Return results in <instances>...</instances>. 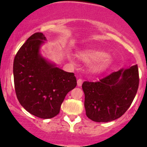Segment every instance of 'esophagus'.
<instances>
[{
	"mask_svg": "<svg viewBox=\"0 0 147 147\" xmlns=\"http://www.w3.org/2000/svg\"><path fill=\"white\" fill-rule=\"evenodd\" d=\"M82 84V79H78V87H81Z\"/></svg>",
	"mask_w": 147,
	"mask_h": 147,
	"instance_id": "34e87169",
	"label": "esophagus"
}]
</instances>
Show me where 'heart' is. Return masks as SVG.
<instances>
[{
	"label": "heart",
	"instance_id": "heart-1",
	"mask_svg": "<svg viewBox=\"0 0 147 147\" xmlns=\"http://www.w3.org/2000/svg\"><path fill=\"white\" fill-rule=\"evenodd\" d=\"M79 57L86 63L93 62L91 69L94 72H99L105 69L109 63V58L105 57L106 53L97 50H87L80 52L78 54ZM71 60H73L70 57Z\"/></svg>",
	"mask_w": 147,
	"mask_h": 147
}]
</instances>
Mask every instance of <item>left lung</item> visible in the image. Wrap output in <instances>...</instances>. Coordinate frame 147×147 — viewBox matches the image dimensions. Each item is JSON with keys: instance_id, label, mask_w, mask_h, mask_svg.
Wrapping results in <instances>:
<instances>
[{"instance_id": "obj_1", "label": "left lung", "mask_w": 147, "mask_h": 147, "mask_svg": "<svg viewBox=\"0 0 147 147\" xmlns=\"http://www.w3.org/2000/svg\"><path fill=\"white\" fill-rule=\"evenodd\" d=\"M139 81L135 65L121 68L97 82H83L87 117L97 122H108L122 116L135 97Z\"/></svg>"}]
</instances>
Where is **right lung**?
I'll list each match as a JSON object with an SVG mask.
<instances>
[{"instance_id": "obj_1", "label": "right lung", "mask_w": 147, "mask_h": 147, "mask_svg": "<svg viewBox=\"0 0 147 147\" xmlns=\"http://www.w3.org/2000/svg\"><path fill=\"white\" fill-rule=\"evenodd\" d=\"M46 40L42 32L34 33L18 51L13 62L18 100L29 113L42 119L58 115L66 94L77 85L74 73L57 67L40 54Z\"/></svg>"}]
</instances>
